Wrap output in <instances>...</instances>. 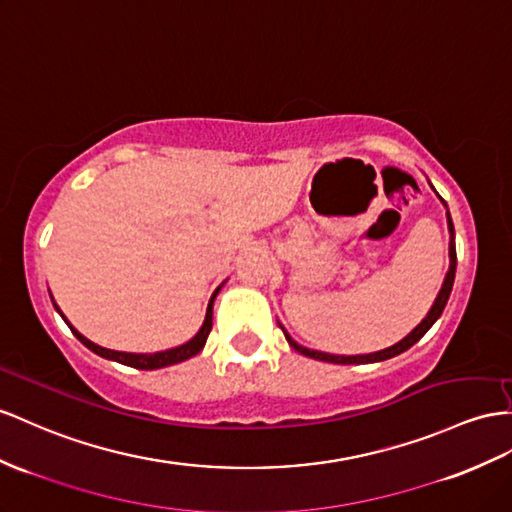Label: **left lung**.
<instances>
[{
    "mask_svg": "<svg viewBox=\"0 0 512 512\" xmlns=\"http://www.w3.org/2000/svg\"><path fill=\"white\" fill-rule=\"evenodd\" d=\"M441 201H443V199H441ZM443 205H445V201H443ZM445 207H448V205H445ZM448 229H450V268H448V274H445V279H443L441 290H439V294H437V298H435V303H432L430 311L426 313V318H424L422 322H419V324L415 326V329H413L409 335H406L404 339H400L398 344H393V346H389V348H385V350L370 352V355H352V357H344V355H329V352L309 350V348H305V346L296 344L294 339L290 337V333H287V331L283 329V326H281L283 333H285L287 344H290V346H292L296 352H300V355L311 357V359H318V361H326V363H339V365L378 363V361H385V359L396 357V355H400V352H404V350H409L413 344H417L419 339H422V337L426 335V331L430 329V326L439 320V316H441V313H443L445 305H448V298H450L452 285H454V274H456V244H454V225H452L450 212H448Z\"/></svg>",
    "mask_w": 512,
    "mask_h": 512,
    "instance_id": "8db88e82",
    "label": "left lung"
}]
</instances>
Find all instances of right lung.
<instances>
[{
	"label": "right lung",
	"mask_w": 512,
	"mask_h": 512,
	"mask_svg": "<svg viewBox=\"0 0 512 512\" xmlns=\"http://www.w3.org/2000/svg\"><path fill=\"white\" fill-rule=\"evenodd\" d=\"M222 287V285H220ZM218 290L212 294V298H209V305H207V313H205V320H203V326L199 329V333H196L190 342L181 344L177 348H170V350H162V352H121V350H110V348H101L97 344L90 342V339H86L82 333H77L73 326L67 322V318L62 316V311L58 309V305L54 303V307L58 309L60 316L64 318V322L69 324V329L73 331V335L80 339V342L88 348L93 350L95 355L103 357V359H110V361H116V363H123V365H129V368H136V370H160V368H168V365H175V363H181L186 361L194 355H199V352L203 350L205 342H207V335L209 331H212V316H214V298L216 294L220 292ZM54 300V298H51Z\"/></svg>",
	"instance_id": "obj_1"
}]
</instances>
